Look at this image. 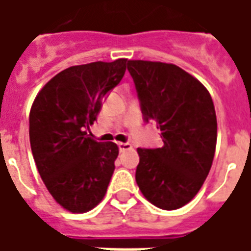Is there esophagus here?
Instances as JSON below:
<instances>
[{
    "label": "esophagus",
    "instance_id": "esophagus-1",
    "mask_svg": "<svg viewBox=\"0 0 251 251\" xmlns=\"http://www.w3.org/2000/svg\"><path fill=\"white\" fill-rule=\"evenodd\" d=\"M118 148H120V152H125V151L131 149V145L130 144H127V142H120V144H118Z\"/></svg>",
    "mask_w": 251,
    "mask_h": 251
}]
</instances>
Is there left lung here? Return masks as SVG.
I'll list each match as a JSON object with an SVG mask.
<instances>
[{"label": "left lung", "instance_id": "left-lung-1", "mask_svg": "<svg viewBox=\"0 0 251 251\" xmlns=\"http://www.w3.org/2000/svg\"><path fill=\"white\" fill-rule=\"evenodd\" d=\"M145 122L156 121L164 147L138 148L136 181L163 210L194 199L210 172L216 147V114L210 93L175 64L129 60Z\"/></svg>", "mask_w": 251, "mask_h": 251}]
</instances>
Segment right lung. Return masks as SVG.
I'll list each match as a JSON object with an SVG mask.
<instances>
[{
  "mask_svg": "<svg viewBox=\"0 0 251 251\" xmlns=\"http://www.w3.org/2000/svg\"><path fill=\"white\" fill-rule=\"evenodd\" d=\"M126 66L127 59H118L66 68L32 104L29 140L36 167L53 199L71 212L93 210L109 187L118 147L97 142L87 130Z\"/></svg>",
  "mask_w": 251,
  "mask_h": 251,
  "instance_id": "add662e5",
  "label": "right lung"
}]
</instances>
